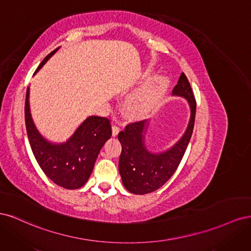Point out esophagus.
<instances>
[{"instance_id": "34e87169", "label": "esophagus", "mask_w": 251, "mask_h": 251, "mask_svg": "<svg viewBox=\"0 0 251 251\" xmlns=\"http://www.w3.org/2000/svg\"><path fill=\"white\" fill-rule=\"evenodd\" d=\"M118 133H119V126L116 124H113V126H112V134H113V136H117Z\"/></svg>"}]
</instances>
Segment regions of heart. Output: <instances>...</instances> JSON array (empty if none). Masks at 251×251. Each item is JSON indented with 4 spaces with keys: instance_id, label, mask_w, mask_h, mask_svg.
Listing matches in <instances>:
<instances>
[{
    "instance_id": "obj_1",
    "label": "heart",
    "mask_w": 251,
    "mask_h": 251,
    "mask_svg": "<svg viewBox=\"0 0 251 251\" xmlns=\"http://www.w3.org/2000/svg\"><path fill=\"white\" fill-rule=\"evenodd\" d=\"M169 85V78L164 75H155L144 81L126 98L125 110L127 115L144 117L153 113L161 104Z\"/></svg>"
}]
</instances>
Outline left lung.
<instances>
[{
  "mask_svg": "<svg viewBox=\"0 0 251 251\" xmlns=\"http://www.w3.org/2000/svg\"><path fill=\"white\" fill-rule=\"evenodd\" d=\"M173 94L184 97L191 107V119L184 135L174 147L154 154L144 146L147 120L128 124L118 134L121 143L119 173L125 187L135 195H144L160 188L176 172L191 140L196 117V100L186 75L181 73Z\"/></svg>",
  "mask_w": 251,
  "mask_h": 251,
  "instance_id": "obj_1",
  "label": "left lung"
}]
</instances>
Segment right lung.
Wrapping results in <instances>:
<instances>
[{
    "instance_id": "add662e5",
    "label": "right lung",
    "mask_w": 251,
    "mask_h": 251,
    "mask_svg": "<svg viewBox=\"0 0 251 251\" xmlns=\"http://www.w3.org/2000/svg\"><path fill=\"white\" fill-rule=\"evenodd\" d=\"M58 50L56 48L43 59L35 72ZM25 124L30 147L45 175L58 186L76 189L88 181L96 158L104 142L112 136L110 119L90 116L65 143L47 141L37 132L29 109V88L25 101Z\"/></svg>"
}]
</instances>
